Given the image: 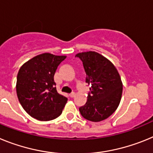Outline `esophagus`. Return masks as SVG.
Returning <instances> with one entry per match:
<instances>
[{"label":"esophagus","instance_id":"34e87169","mask_svg":"<svg viewBox=\"0 0 153 153\" xmlns=\"http://www.w3.org/2000/svg\"><path fill=\"white\" fill-rule=\"evenodd\" d=\"M75 96H76V93H70V97H72V98H73V97H75Z\"/></svg>","mask_w":153,"mask_h":153}]
</instances>
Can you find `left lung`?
I'll use <instances>...</instances> for the list:
<instances>
[{
	"instance_id": "obj_1",
	"label": "left lung",
	"mask_w": 153,
	"mask_h": 153,
	"mask_svg": "<svg viewBox=\"0 0 153 153\" xmlns=\"http://www.w3.org/2000/svg\"><path fill=\"white\" fill-rule=\"evenodd\" d=\"M83 62L86 83L90 85L87 101L79 108L86 120L100 122L110 117L118 107L123 93V83L114 65L94 51L76 55Z\"/></svg>"
}]
</instances>
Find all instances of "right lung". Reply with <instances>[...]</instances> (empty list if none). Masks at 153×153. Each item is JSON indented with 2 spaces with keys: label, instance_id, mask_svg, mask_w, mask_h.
<instances>
[{
  "label": "right lung",
  "instance_id": "add662e5",
  "mask_svg": "<svg viewBox=\"0 0 153 153\" xmlns=\"http://www.w3.org/2000/svg\"><path fill=\"white\" fill-rule=\"evenodd\" d=\"M66 57L44 53L28 60L19 70L17 95L22 107L30 117L49 121L63 112L67 98L57 93L53 76Z\"/></svg>",
  "mask_w": 153,
  "mask_h": 153
}]
</instances>
